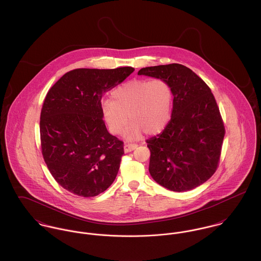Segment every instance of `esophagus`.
<instances>
[{
  "label": "esophagus",
  "mask_w": 261,
  "mask_h": 261,
  "mask_svg": "<svg viewBox=\"0 0 261 261\" xmlns=\"http://www.w3.org/2000/svg\"><path fill=\"white\" fill-rule=\"evenodd\" d=\"M137 145L135 144H126L124 145V152L125 153H127V152H130V151H132V150H134V149H137Z\"/></svg>",
  "instance_id": "obj_1"
}]
</instances>
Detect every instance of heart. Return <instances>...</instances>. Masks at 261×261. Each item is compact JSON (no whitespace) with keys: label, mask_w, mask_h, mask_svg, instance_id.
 <instances>
[{"label":"heart","mask_w":261,"mask_h":261,"mask_svg":"<svg viewBox=\"0 0 261 261\" xmlns=\"http://www.w3.org/2000/svg\"><path fill=\"white\" fill-rule=\"evenodd\" d=\"M173 91L163 79H132L112 90L111 100L101 103V115L110 132L118 135L124 130L127 139H137L145 132L155 135L170 121Z\"/></svg>","instance_id":"1"}]
</instances>
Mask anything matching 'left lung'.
Returning <instances> with one entry per match:
<instances>
[{"label": "left lung", "instance_id": "8db88e82", "mask_svg": "<svg viewBox=\"0 0 261 261\" xmlns=\"http://www.w3.org/2000/svg\"><path fill=\"white\" fill-rule=\"evenodd\" d=\"M138 75L167 81L173 91L171 119L161 134L147 140L152 179L170 191L186 192L216 171L225 129L210 87L185 65L144 67Z\"/></svg>", "mask_w": 261, "mask_h": 261}]
</instances>
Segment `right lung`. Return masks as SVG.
Listing matches in <instances>:
<instances>
[{"instance_id": "obj_1", "label": "right lung", "mask_w": 261, "mask_h": 261, "mask_svg": "<svg viewBox=\"0 0 261 261\" xmlns=\"http://www.w3.org/2000/svg\"><path fill=\"white\" fill-rule=\"evenodd\" d=\"M135 69L78 68L50 88L40 117L41 148L55 180L80 197H95L112 185L123 142L109 133L101 98Z\"/></svg>"}]
</instances>
